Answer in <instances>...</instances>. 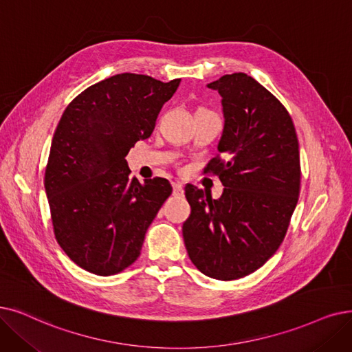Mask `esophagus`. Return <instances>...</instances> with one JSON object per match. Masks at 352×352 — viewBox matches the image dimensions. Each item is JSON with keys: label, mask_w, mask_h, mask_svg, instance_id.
Instances as JSON below:
<instances>
[{"label": "esophagus", "mask_w": 352, "mask_h": 352, "mask_svg": "<svg viewBox=\"0 0 352 352\" xmlns=\"http://www.w3.org/2000/svg\"><path fill=\"white\" fill-rule=\"evenodd\" d=\"M173 194L178 195V197L184 194V186H182L181 182H174V184H173Z\"/></svg>", "instance_id": "obj_1"}]
</instances>
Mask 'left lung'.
<instances>
[{"mask_svg":"<svg viewBox=\"0 0 352 352\" xmlns=\"http://www.w3.org/2000/svg\"><path fill=\"white\" fill-rule=\"evenodd\" d=\"M221 98L224 125L207 171L224 190L212 200L187 184L191 207L182 237L191 262L206 276L234 280L262 267L276 253L298 203V136L285 106L244 73L207 85Z\"/></svg>","mask_w":352,"mask_h":352,"instance_id":"1","label":"left lung"}]
</instances>
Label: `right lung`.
I'll return each instance as SVG.
<instances>
[{
	"label": "right lung",
	"mask_w": 352,
	"mask_h": 352,
	"mask_svg": "<svg viewBox=\"0 0 352 352\" xmlns=\"http://www.w3.org/2000/svg\"><path fill=\"white\" fill-rule=\"evenodd\" d=\"M181 79L120 73L83 90L56 128L44 187L60 248L82 269L109 276L138 258L173 187L129 178L125 157L155 128Z\"/></svg>",
	"instance_id": "add662e5"
}]
</instances>
